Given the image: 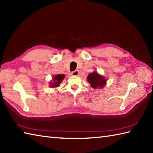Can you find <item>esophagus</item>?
<instances>
[{"mask_svg": "<svg viewBox=\"0 0 153 153\" xmlns=\"http://www.w3.org/2000/svg\"><path fill=\"white\" fill-rule=\"evenodd\" d=\"M78 74H79V71L78 70H75V71H72V72H71V75H72V76H78Z\"/></svg>", "mask_w": 153, "mask_h": 153, "instance_id": "34e87169", "label": "esophagus"}]
</instances>
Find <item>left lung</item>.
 <instances>
[{"label": "left lung", "mask_w": 153, "mask_h": 153, "mask_svg": "<svg viewBox=\"0 0 153 153\" xmlns=\"http://www.w3.org/2000/svg\"><path fill=\"white\" fill-rule=\"evenodd\" d=\"M88 82L90 83L91 86L94 89L97 88H103V86L105 85L106 79L103 76H100L97 71H94L93 73H90L88 76Z\"/></svg>", "instance_id": "8db88e82"}]
</instances>
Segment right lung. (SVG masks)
<instances>
[{
	"label": "right lung",
	"instance_id": "right-lung-1",
	"mask_svg": "<svg viewBox=\"0 0 153 153\" xmlns=\"http://www.w3.org/2000/svg\"><path fill=\"white\" fill-rule=\"evenodd\" d=\"M65 77V76L64 74H58L57 76L53 77V82H51L50 83V87L52 88H56L60 84L62 79Z\"/></svg>",
	"mask_w": 153,
	"mask_h": 153
}]
</instances>
